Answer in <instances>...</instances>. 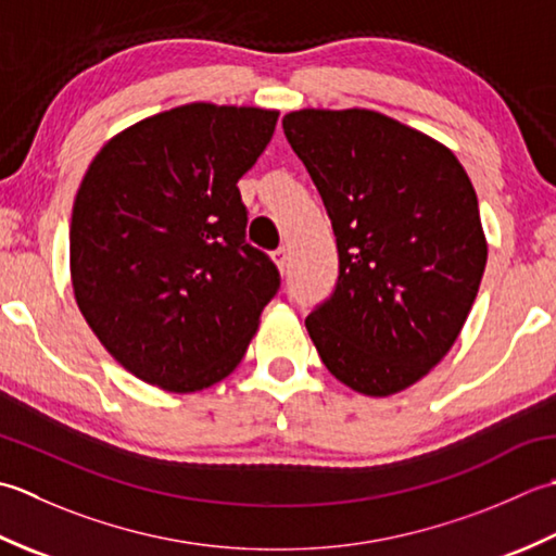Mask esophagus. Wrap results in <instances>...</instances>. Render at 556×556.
Returning <instances> with one entry per match:
<instances>
[{
  "instance_id": "esophagus-1",
  "label": "esophagus",
  "mask_w": 556,
  "mask_h": 556,
  "mask_svg": "<svg viewBox=\"0 0 556 556\" xmlns=\"http://www.w3.org/2000/svg\"><path fill=\"white\" fill-rule=\"evenodd\" d=\"M274 262H276L280 274H286V268H288V249H286V247L276 249V252H274Z\"/></svg>"
}]
</instances>
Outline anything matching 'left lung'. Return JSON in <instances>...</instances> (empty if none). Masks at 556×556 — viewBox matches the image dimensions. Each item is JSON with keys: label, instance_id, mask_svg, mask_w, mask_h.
Masks as SVG:
<instances>
[{"label": "left lung", "instance_id": "1", "mask_svg": "<svg viewBox=\"0 0 556 556\" xmlns=\"http://www.w3.org/2000/svg\"><path fill=\"white\" fill-rule=\"evenodd\" d=\"M331 218L341 276L304 326L333 377L383 399L446 357L486 264L478 197L451 149L374 110L282 117Z\"/></svg>", "mask_w": 556, "mask_h": 556}]
</instances>
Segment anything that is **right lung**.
<instances>
[{"label": "right lung", "mask_w": 556, "mask_h": 556, "mask_svg": "<svg viewBox=\"0 0 556 556\" xmlns=\"http://www.w3.org/2000/svg\"><path fill=\"white\" fill-rule=\"evenodd\" d=\"M278 110L189 103L98 151L76 191L70 270L78 309L119 365L194 393L240 365L280 278L244 242L237 182Z\"/></svg>", "instance_id": "1"}]
</instances>
